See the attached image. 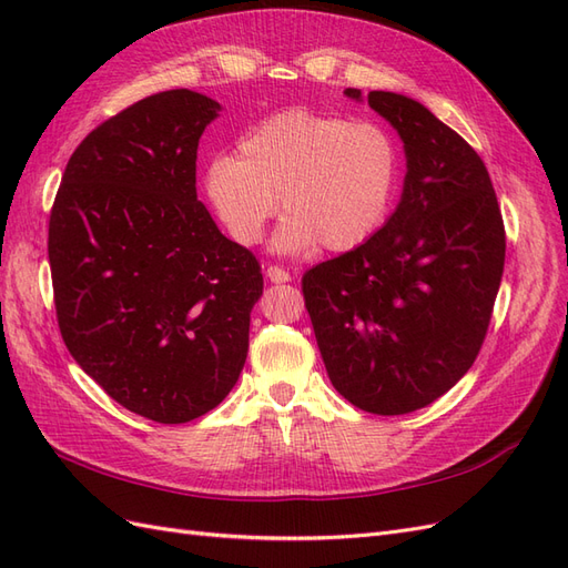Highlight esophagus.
I'll return each mask as SVG.
<instances>
[{
	"label": "esophagus",
	"mask_w": 568,
	"mask_h": 568,
	"mask_svg": "<svg viewBox=\"0 0 568 568\" xmlns=\"http://www.w3.org/2000/svg\"><path fill=\"white\" fill-rule=\"evenodd\" d=\"M265 277H267L270 282H274V284H286V282H291V274H288L286 270L277 267V265H270V267L265 270Z\"/></svg>",
	"instance_id": "esophagus-1"
}]
</instances>
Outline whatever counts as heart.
Masks as SVG:
<instances>
[{"label":"heart","instance_id":"b5f03b06","mask_svg":"<svg viewBox=\"0 0 568 568\" xmlns=\"http://www.w3.org/2000/svg\"><path fill=\"white\" fill-rule=\"evenodd\" d=\"M398 182L400 151L384 125L311 109L265 118L239 140L236 159H215L203 180L239 246L261 242L282 199L274 251L284 255L363 246L384 227Z\"/></svg>","mask_w":568,"mask_h":568}]
</instances>
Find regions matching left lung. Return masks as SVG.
Instances as JSON below:
<instances>
[{
    "instance_id": "1",
    "label": "left lung",
    "mask_w": 568,
    "mask_h": 568,
    "mask_svg": "<svg viewBox=\"0 0 568 568\" xmlns=\"http://www.w3.org/2000/svg\"><path fill=\"white\" fill-rule=\"evenodd\" d=\"M367 104L403 140L400 203L369 242L307 270L303 296L334 388L372 415H407L474 365L505 225L484 161L455 130L403 94L369 92Z\"/></svg>"
}]
</instances>
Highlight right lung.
<instances>
[{"mask_svg":"<svg viewBox=\"0 0 568 568\" xmlns=\"http://www.w3.org/2000/svg\"><path fill=\"white\" fill-rule=\"evenodd\" d=\"M215 99L168 90L136 101L73 151L49 215L59 329L115 403L159 424L225 400L244 369L255 255L196 199V149Z\"/></svg>","mask_w":568,"mask_h":568,"instance_id":"add662e5","label":"right lung"}]
</instances>
